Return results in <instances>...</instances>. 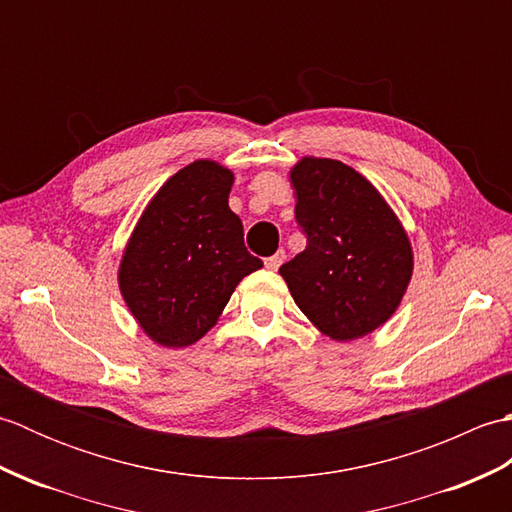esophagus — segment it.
<instances>
[{
	"instance_id": "1",
	"label": "esophagus",
	"mask_w": 512,
	"mask_h": 512,
	"mask_svg": "<svg viewBox=\"0 0 512 512\" xmlns=\"http://www.w3.org/2000/svg\"><path fill=\"white\" fill-rule=\"evenodd\" d=\"M284 259H286V253H284V250H277L275 255H270V257H266V259H264V264H266V268H268V270H277L281 264H284Z\"/></svg>"
}]
</instances>
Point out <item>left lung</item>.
I'll use <instances>...</instances> for the list:
<instances>
[{"instance_id":"left-lung-1","label":"left lung","mask_w":512,"mask_h":512,"mask_svg":"<svg viewBox=\"0 0 512 512\" xmlns=\"http://www.w3.org/2000/svg\"><path fill=\"white\" fill-rule=\"evenodd\" d=\"M290 180L308 244L279 275L325 336L354 341L372 334L396 312L411 281L405 228L374 184L341 160L306 156Z\"/></svg>"}]
</instances>
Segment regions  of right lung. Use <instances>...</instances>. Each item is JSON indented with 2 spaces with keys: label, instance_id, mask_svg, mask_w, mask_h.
I'll list each match as a JSON object with an SVG mask.
<instances>
[{
  "label": "right lung",
  "instance_id": "1",
  "mask_svg": "<svg viewBox=\"0 0 512 512\" xmlns=\"http://www.w3.org/2000/svg\"><path fill=\"white\" fill-rule=\"evenodd\" d=\"M233 171L195 160L162 184L140 215L118 288L140 328L162 347H187L220 319L233 290L262 268L228 209Z\"/></svg>",
  "mask_w": 512,
  "mask_h": 512
}]
</instances>
